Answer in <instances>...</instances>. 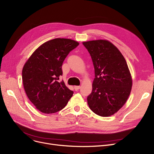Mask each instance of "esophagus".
I'll list each match as a JSON object with an SVG mask.
<instances>
[{
  "label": "esophagus",
  "instance_id": "1",
  "mask_svg": "<svg viewBox=\"0 0 154 154\" xmlns=\"http://www.w3.org/2000/svg\"><path fill=\"white\" fill-rule=\"evenodd\" d=\"M80 88H81V87H80L79 85H76V86H74V89L75 91H78Z\"/></svg>",
  "mask_w": 154,
  "mask_h": 154
}]
</instances>
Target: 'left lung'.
<instances>
[{"instance_id": "8db88e82", "label": "left lung", "mask_w": 154, "mask_h": 154, "mask_svg": "<svg viewBox=\"0 0 154 154\" xmlns=\"http://www.w3.org/2000/svg\"><path fill=\"white\" fill-rule=\"evenodd\" d=\"M82 43L90 53L95 72L88 104L96 115L111 116L122 108L130 96L132 79L128 65L122 53L108 40Z\"/></svg>"}]
</instances>
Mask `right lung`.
<instances>
[{
  "label": "right lung",
  "instance_id": "right-lung-1",
  "mask_svg": "<svg viewBox=\"0 0 154 154\" xmlns=\"http://www.w3.org/2000/svg\"><path fill=\"white\" fill-rule=\"evenodd\" d=\"M79 45L70 39L55 38L38 48L24 64L22 71L25 92L30 101L45 114L62 110L73 92L63 81L62 66L70 51Z\"/></svg>",
  "mask_w": 154,
  "mask_h": 154
}]
</instances>
